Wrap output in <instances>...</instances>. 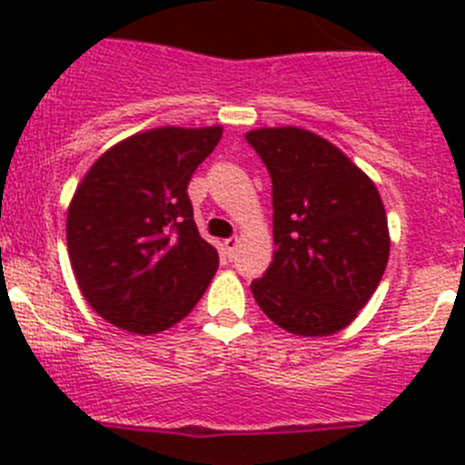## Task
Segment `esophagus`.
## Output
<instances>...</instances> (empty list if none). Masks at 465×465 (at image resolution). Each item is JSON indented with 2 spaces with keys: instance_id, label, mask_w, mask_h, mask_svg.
I'll return each instance as SVG.
<instances>
[{
  "instance_id": "1",
  "label": "esophagus",
  "mask_w": 465,
  "mask_h": 465,
  "mask_svg": "<svg viewBox=\"0 0 465 465\" xmlns=\"http://www.w3.org/2000/svg\"><path fill=\"white\" fill-rule=\"evenodd\" d=\"M236 247H238V238H227V241L223 242V250H224V254L229 256V259H232V256H233Z\"/></svg>"
}]
</instances>
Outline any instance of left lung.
Listing matches in <instances>:
<instances>
[{"label":"left lung","instance_id":"left-lung-1","mask_svg":"<svg viewBox=\"0 0 465 465\" xmlns=\"http://www.w3.org/2000/svg\"><path fill=\"white\" fill-rule=\"evenodd\" d=\"M272 177L274 259L252 294L283 331L326 337L358 317L389 261L384 204L337 145L283 125L245 134Z\"/></svg>","mask_w":465,"mask_h":465}]
</instances>
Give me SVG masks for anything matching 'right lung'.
<instances>
[{"instance_id": "add662e5", "label": "right lung", "mask_w": 465, "mask_h": 465, "mask_svg": "<svg viewBox=\"0 0 465 465\" xmlns=\"http://www.w3.org/2000/svg\"><path fill=\"white\" fill-rule=\"evenodd\" d=\"M220 125L145 130L101 154L67 209V250L83 297L105 322L153 335L184 320L218 270L200 236L189 180Z\"/></svg>"}]
</instances>
